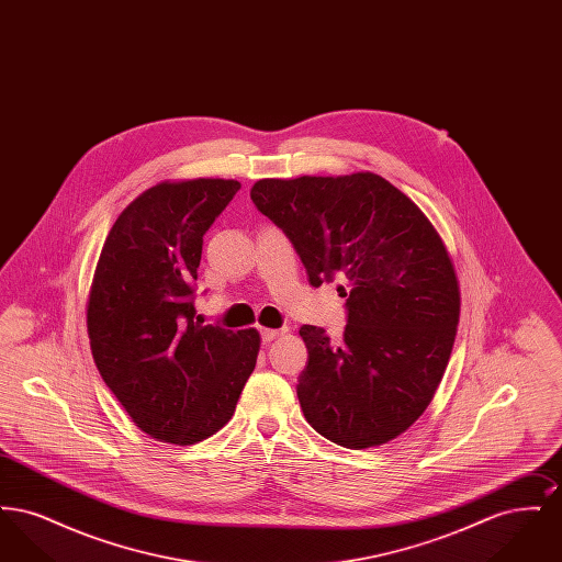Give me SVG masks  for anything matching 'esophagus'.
I'll return each mask as SVG.
<instances>
[{
    "label": "esophagus",
    "instance_id": "esophagus-1",
    "mask_svg": "<svg viewBox=\"0 0 562 562\" xmlns=\"http://www.w3.org/2000/svg\"><path fill=\"white\" fill-rule=\"evenodd\" d=\"M286 333H289V328H280V330H276V328H261V339L269 344V341H273V339H278V337H282Z\"/></svg>",
    "mask_w": 562,
    "mask_h": 562
}]
</instances>
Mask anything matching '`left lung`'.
Masks as SVG:
<instances>
[{
    "label": "left lung",
    "instance_id": "left-lung-1",
    "mask_svg": "<svg viewBox=\"0 0 562 562\" xmlns=\"http://www.w3.org/2000/svg\"><path fill=\"white\" fill-rule=\"evenodd\" d=\"M250 200L291 240L312 286L337 280L348 296L339 341L299 328L307 424L346 449L401 436L434 398L459 324L453 263L428 216L373 172L263 179Z\"/></svg>",
    "mask_w": 562,
    "mask_h": 562
}]
</instances>
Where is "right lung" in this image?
<instances>
[{
	"mask_svg": "<svg viewBox=\"0 0 562 562\" xmlns=\"http://www.w3.org/2000/svg\"><path fill=\"white\" fill-rule=\"evenodd\" d=\"M238 181L195 179L147 189L103 244L88 337L109 390L145 434L195 445L223 428L257 364L259 333L195 322L204 234Z\"/></svg>",
	"mask_w": 562,
	"mask_h": 562,
	"instance_id": "right-lung-1",
	"label": "right lung"
}]
</instances>
